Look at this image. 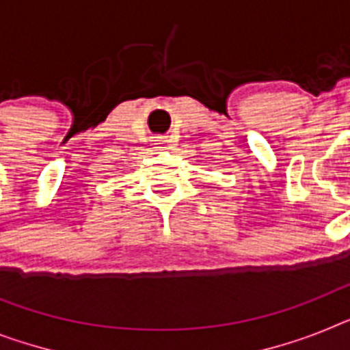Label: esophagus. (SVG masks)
I'll return each mask as SVG.
<instances>
[{
  "label": "esophagus",
  "mask_w": 350,
  "mask_h": 350,
  "mask_svg": "<svg viewBox=\"0 0 350 350\" xmlns=\"http://www.w3.org/2000/svg\"><path fill=\"white\" fill-rule=\"evenodd\" d=\"M154 142H157V144H165L167 142V137H154Z\"/></svg>",
  "instance_id": "esophagus-1"
}]
</instances>
